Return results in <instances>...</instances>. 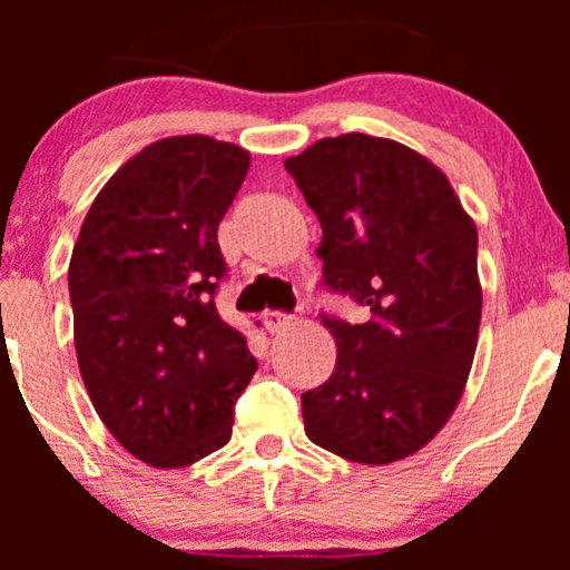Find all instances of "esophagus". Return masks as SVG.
Segmentation results:
<instances>
[{"label":"esophagus","mask_w":570,"mask_h":570,"mask_svg":"<svg viewBox=\"0 0 570 570\" xmlns=\"http://www.w3.org/2000/svg\"><path fill=\"white\" fill-rule=\"evenodd\" d=\"M263 326L271 332V335H278V332H284L286 326H292V316H286V313L281 311H265Z\"/></svg>","instance_id":"esophagus-1"}]
</instances>
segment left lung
I'll return each mask as SVG.
<instances>
[{"mask_svg":"<svg viewBox=\"0 0 570 570\" xmlns=\"http://www.w3.org/2000/svg\"><path fill=\"white\" fill-rule=\"evenodd\" d=\"M284 166L322 222L324 284L370 311L322 316L337 362L303 394L305 434L345 461H402L440 434L472 372L474 219L434 163L381 136L322 139Z\"/></svg>","mask_w":570,"mask_h":570,"instance_id":"obj_1","label":"left lung"}]
</instances>
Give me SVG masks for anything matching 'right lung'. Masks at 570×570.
Listing matches in <instances>:
<instances>
[{
	"label": "right lung",
	"instance_id": "1",
	"mask_svg": "<svg viewBox=\"0 0 570 570\" xmlns=\"http://www.w3.org/2000/svg\"><path fill=\"white\" fill-rule=\"evenodd\" d=\"M248 163L203 134L149 144L101 187L71 252L82 383L109 434L155 469L225 448L257 372L214 305L227 273L217 227Z\"/></svg>",
	"mask_w": 570,
	"mask_h": 570
}]
</instances>
